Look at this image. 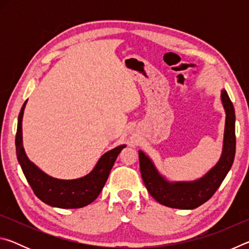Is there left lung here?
<instances>
[{
    "mask_svg": "<svg viewBox=\"0 0 249 249\" xmlns=\"http://www.w3.org/2000/svg\"><path fill=\"white\" fill-rule=\"evenodd\" d=\"M221 100L225 109V129L222 155L216 165L200 179L193 181H169L154 165L144 151L140 154L141 174L146 189L160 204L172 209L193 210L205 203L220 187L233 165L236 149L235 111L227 92L221 91Z\"/></svg>",
    "mask_w": 249,
    "mask_h": 249,
    "instance_id": "8db88e82",
    "label": "left lung"
}]
</instances>
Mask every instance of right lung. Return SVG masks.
Instances as JSON below:
<instances>
[{"mask_svg": "<svg viewBox=\"0 0 249 249\" xmlns=\"http://www.w3.org/2000/svg\"><path fill=\"white\" fill-rule=\"evenodd\" d=\"M26 103L27 100L23 104L18 115L15 145L18 160L34 193L44 203L53 208L79 209L92 203L102 191L117 156L126 145H120L107 151L101 156L93 169L81 178L72 180L53 178L32 162L25 153L22 122Z\"/></svg>", "mask_w": 249, "mask_h": 249, "instance_id": "1", "label": "right lung"}]
</instances>
